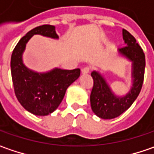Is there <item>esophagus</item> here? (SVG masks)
Returning <instances> with one entry per match:
<instances>
[{
  "label": "esophagus",
  "mask_w": 154,
  "mask_h": 154,
  "mask_svg": "<svg viewBox=\"0 0 154 154\" xmlns=\"http://www.w3.org/2000/svg\"><path fill=\"white\" fill-rule=\"evenodd\" d=\"M90 70V67H89V66H85V67H84L83 69H82V73L83 74H87V73H89Z\"/></svg>",
  "instance_id": "obj_1"
}]
</instances>
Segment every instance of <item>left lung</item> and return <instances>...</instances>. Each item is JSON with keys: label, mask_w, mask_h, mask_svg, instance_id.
Listing matches in <instances>:
<instances>
[{"label": "left lung", "mask_w": 154, "mask_h": 154, "mask_svg": "<svg viewBox=\"0 0 154 154\" xmlns=\"http://www.w3.org/2000/svg\"><path fill=\"white\" fill-rule=\"evenodd\" d=\"M122 35L126 46L119 52L133 62V87L125 97L115 96L105 79L98 72L93 71L91 77L94 84L90 94V104L93 112L103 119H113L127 110L137 98L144 81L146 58L142 48L129 32L123 29Z\"/></svg>", "instance_id": "1"}]
</instances>
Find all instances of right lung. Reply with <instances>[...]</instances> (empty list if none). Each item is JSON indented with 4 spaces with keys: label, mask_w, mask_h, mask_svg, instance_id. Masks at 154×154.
Wrapping results in <instances>:
<instances>
[{
    "label": "right lung",
    "mask_w": 154,
    "mask_h": 154,
    "mask_svg": "<svg viewBox=\"0 0 154 154\" xmlns=\"http://www.w3.org/2000/svg\"><path fill=\"white\" fill-rule=\"evenodd\" d=\"M34 34L57 38L55 26L43 25L20 38L11 57V74L14 93L25 109L36 116H47L61 103L67 88L80 76V69H54L47 73L32 71L22 62L26 44Z\"/></svg>",
    "instance_id": "add662e5"
}]
</instances>
